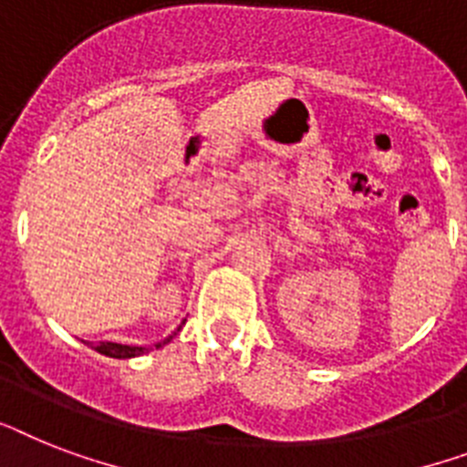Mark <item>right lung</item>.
Returning <instances> with one entry per match:
<instances>
[{"label": "right lung", "instance_id": "1", "mask_svg": "<svg viewBox=\"0 0 467 467\" xmlns=\"http://www.w3.org/2000/svg\"><path fill=\"white\" fill-rule=\"evenodd\" d=\"M172 336L161 343H155V348H162L165 343H170ZM93 350H98L105 358H115V359H129V358H139L143 352H148V348H139V345H122V343H98Z\"/></svg>", "mask_w": 467, "mask_h": 467}]
</instances>
